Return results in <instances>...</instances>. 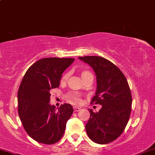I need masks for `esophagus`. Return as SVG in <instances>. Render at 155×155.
<instances>
[{
  "instance_id": "34e87169",
  "label": "esophagus",
  "mask_w": 155,
  "mask_h": 155,
  "mask_svg": "<svg viewBox=\"0 0 155 155\" xmlns=\"http://www.w3.org/2000/svg\"><path fill=\"white\" fill-rule=\"evenodd\" d=\"M80 110H81V108L79 107H74V110L75 112H78Z\"/></svg>"
}]
</instances>
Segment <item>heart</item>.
<instances>
[{
	"mask_svg": "<svg viewBox=\"0 0 155 155\" xmlns=\"http://www.w3.org/2000/svg\"><path fill=\"white\" fill-rule=\"evenodd\" d=\"M89 75H92V73L88 71H84L81 73V76H82L83 79H84V78L88 76ZM68 76H69V74H68V73L65 74L64 75L62 76V78H61V81H62V82L66 81L67 79L68 78ZM67 98H68V100H69L71 102L76 104V105H78V104H80L81 102V96H80V94H77V93H70V94H68V95H67Z\"/></svg>",
	"mask_w": 155,
	"mask_h": 155,
	"instance_id": "b5f03b06",
	"label": "heart"
}]
</instances>
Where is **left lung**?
Instances as JSON below:
<instances>
[{"instance_id":"obj_1","label":"left lung","mask_w":155,"mask_h":155,"mask_svg":"<svg viewBox=\"0 0 155 155\" xmlns=\"http://www.w3.org/2000/svg\"><path fill=\"white\" fill-rule=\"evenodd\" d=\"M97 76V90L91 104L101 105L98 113L89 110L86 131L91 140L100 144L112 142L124 132L130 118L132 97L127 79L119 68L105 58L84 56Z\"/></svg>"}]
</instances>
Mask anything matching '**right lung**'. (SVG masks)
Listing matches in <instances>:
<instances>
[{
    "label": "right lung",
    "mask_w": 155,
    "mask_h": 155,
    "mask_svg": "<svg viewBox=\"0 0 155 155\" xmlns=\"http://www.w3.org/2000/svg\"><path fill=\"white\" fill-rule=\"evenodd\" d=\"M74 58H45L28 68L18 91V112L28 135L37 142L53 144L62 138L74 109L64 103L49 104L50 89L58 87L62 74Z\"/></svg>",
    "instance_id": "add662e5"
}]
</instances>
